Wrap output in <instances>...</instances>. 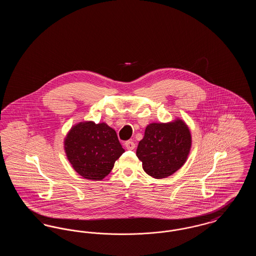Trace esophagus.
Instances as JSON below:
<instances>
[{
	"label": "esophagus",
	"instance_id": "34e87169",
	"mask_svg": "<svg viewBox=\"0 0 256 256\" xmlns=\"http://www.w3.org/2000/svg\"><path fill=\"white\" fill-rule=\"evenodd\" d=\"M124 146H126L128 150H134V148H135V144H134V141L130 140V141H126L124 143Z\"/></svg>",
	"mask_w": 256,
	"mask_h": 256
}]
</instances>
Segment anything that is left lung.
<instances>
[{
  "label": "left lung",
  "mask_w": 256,
  "mask_h": 256,
  "mask_svg": "<svg viewBox=\"0 0 256 256\" xmlns=\"http://www.w3.org/2000/svg\"><path fill=\"white\" fill-rule=\"evenodd\" d=\"M192 137L182 119L169 122H152L139 142L136 156L143 169L154 178H165L180 169L188 158Z\"/></svg>",
  "instance_id": "1"
}]
</instances>
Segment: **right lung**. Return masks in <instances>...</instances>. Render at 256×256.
Wrapping results in <instances>:
<instances>
[{
  "instance_id": "right-lung-1",
  "label": "right lung",
  "mask_w": 256,
  "mask_h": 256,
  "mask_svg": "<svg viewBox=\"0 0 256 256\" xmlns=\"http://www.w3.org/2000/svg\"><path fill=\"white\" fill-rule=\"evenodd\" d=\"M64 150L74 170L92 180L104 178L124 152L112 128L92 121L72 126L64 139Z\"/></svg>"
}]
</instances>
